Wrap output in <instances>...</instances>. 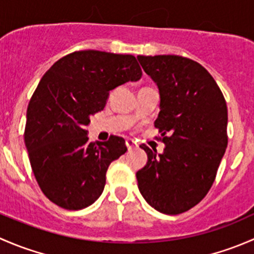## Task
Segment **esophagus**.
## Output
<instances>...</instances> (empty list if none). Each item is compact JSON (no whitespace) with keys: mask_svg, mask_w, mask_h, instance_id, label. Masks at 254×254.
<instances>
[{"mask_svg":"<svg viewBox=\"0 0 254 254\" xmlns=\"http://www.w3.org/2000/svg\"><path fill=\"white\" fill-rule=\"evenodd\" d=\"M125 143H127V150H132V148H135V147H137V142L136 141H134V140L132 139H127V141H125Z\"/></svg>","mask_w":254,"mask_h":254,"instance_id":"obj_1","label":"esophagus"}]
</instances>
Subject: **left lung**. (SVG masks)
<instances>
[{"label":"left lung","mask_w":254,"mask_h":254,"mask_svg":"<svg viewBox=\"0 0 254 254\" xmlns=\"http://www.w3.org/2000/svg\"><path fill=\"white\" fill-rule=\"evenodd\" d=\"M160 93L162 153L140 146L147 163L137 187L153 209L177 215L195 206L211 188L227 147V107L212 76L195 61L177 55L137 56Z\"/></svg>","instance_id":"8db88e82"}]
</instances>
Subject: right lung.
Returning <instances> with one entry per match:
<instances>
[{"label":"right lung","mask_w":254,"mask_h":254,"mask_svg":"<svg viewBox=\"0 0 254 254\" xmlns=\"http://www.w3.org/2000/svg\"><path fill=\"white\" fill-rule=\"evenodd\" d=\"M141 76L135 56L98 50L68 54L45 72L28 106L24 142L49 200L79 210L99 198L109 165L127 148L119 136L89 142L84 127L109 92Z\"/></svg>","instance_id":"obj_1"}]
</instances>
